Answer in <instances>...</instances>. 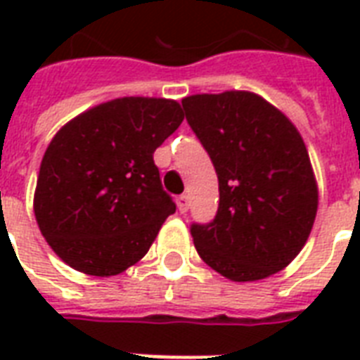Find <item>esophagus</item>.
Returning <instances> with one entry per match:
<instances>
[{"mask_svg": "<svg viewBox=\"0 0 360 360\" xmlns=\"http://www.w3.org/2000/svg\"><path fill=\"white\" fill-rule=\"evenodd\" d=\"M188 205H191V200H188V196H186V194H183V196L177 198V207H179L181 213H186V211H188Z\"/></svg>", "mask_w": 360, "mask_h": 360, "instance_id": "obj_1", "label": "esophagus"}]
</instances>
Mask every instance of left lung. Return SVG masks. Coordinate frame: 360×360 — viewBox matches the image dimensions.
I'll return each instance as SVG.
<instances>
[{
  "label": "left lung",
  "instance_id": "left-lung-1",
  "mask_svg": "<svg viewBox=\"0 0 360 360\" xmlns=\"http://www.w3.org/2000/svg\"><path fill=\"white\" fill-rule=\"evenodd\" d=\"M181 103L219 175L217 217L191 228L198 254L233 282L278 273L307 245L318 213V183L299 130L250 91Z\"/></svg>",
  "mask_w": 360,
  "mask_h": 360
}]
</instances>
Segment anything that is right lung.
Listing matches in <instances>:
<instances>
[{
    "label": "right lung",
    "mask_w": 360,
    "mask_h": 360,
    "mask_svg": "<svg viewBox=\"0 0 360 360\" xmlns=\"http://www.w3.org/2000/svg\"><path fill=\"white\" fill-rule=\"evenodd\" d=\"M183 120L172 98L121 97L58 130L42 157L33 211L67 265L114 276L146 256L175 213L153 153Z\"/></svg>",
    "instance_id": "add662e5"
}]
</instances>
